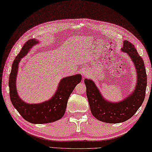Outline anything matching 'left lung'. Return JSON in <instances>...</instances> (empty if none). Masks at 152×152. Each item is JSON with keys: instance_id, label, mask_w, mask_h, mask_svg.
Masks as SVG:
<instances>
[{"instance_id": "obj_1", "label": "left lung", "mask_w": 152, "mask_h": 152, "mask_svg": "<svg viewBox=\"0 0 152 152\" xmlns=\"http://www.w3.org/2000/svg\"><path fill=\"white\" fill-rule=\"evenodd\" d=\"M121 51L128 54L137 72L135 90L123 100L117 102L104 98L93 80L85 79L86 95L91 112L96 119L106 123H120L128 120L142 105L145 97L147 76L144 61L134 44L124 40Z\"/></svg>"}]
</instances>
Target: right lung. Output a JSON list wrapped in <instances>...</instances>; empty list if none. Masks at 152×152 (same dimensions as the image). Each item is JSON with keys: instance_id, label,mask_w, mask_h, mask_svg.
<instances>
[{"instance_id": "add662e5", "label": "right lung", "mask_w": 152, "mask_h": 152, "mask_svg": "<svg viewBox=\"0 0 152 152\" xmlns=\"http://www.w3.org/2000/svg\"><path fill=\"white\" fill-rule=\"evenodd\" d=\"M39 42V40L35 39L28 40L13 61L9 77L10 96L15 108L26 121L33 124H45L53 123L63 117L69 95L77 84L81 81L82 75L76 74L62 79L55 94L46 101L37 104H29L24 102L18 95L16 87L18 64L21 58Z\"/></svg>"}]
</instances>
